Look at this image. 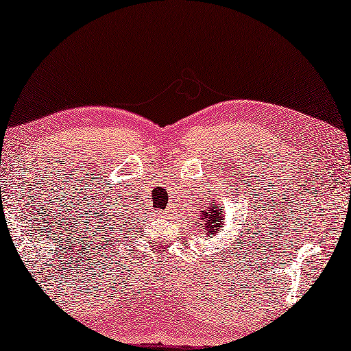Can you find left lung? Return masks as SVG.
Returning a JSON list of instances; mask_svg holds the SVG:
<instances>
[{
	"label": "left lung",
	"mask_w": 351,
	"mask_h": 351,
	"mask_svg": "<svg viewBox=\"0 0 351 351\" xmlns=\"http://www.w3.org/2000/svg\"><path fill=\"white\" fill-rule=\"evenodd\" d=\"M204 207H206V212L201 215V218H197L199 234L201 237L217 235L218 230L223 228L221 219L224 218V207L218 201H210V197L204 199Z\"/></svg>",
	"instance_id": "1"
}]
</instances>
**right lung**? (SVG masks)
Here are the masks:
<instances>
[{
    "mask_svg": "<svg viewBox=\"0 0 351 351\" xmlns=\"http://www.w3.org/2000/svg\"><path fill=\"white\" fill-rule=\"evenodd\" d=\"M116 213L117 212L112 207H110V210L106 208V212L104 213V223H101V226H111L112 221H116L117 218H121V217H116ZM111 235H114V232H111Z\"/></svg>",
    "mask_w": 351,
    "mask_h": 351,
    "instance_id": "1",
    "label": "right lung"
}]
</instances>
